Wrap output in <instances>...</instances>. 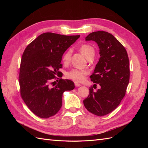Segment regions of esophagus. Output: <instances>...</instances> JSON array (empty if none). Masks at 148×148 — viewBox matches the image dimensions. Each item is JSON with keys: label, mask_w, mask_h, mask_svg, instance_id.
Returning a JSON list of instances; mask_svg holds the SVG:
<instances>
[{"label": "esophagus", "mask_w": 148, "mask_h": 148, "mask_svg": "<svg viewBox=\"0 0 148 148\" xmlns=\"http://www.w3.org/2000/svg\"><path fill=\"white\" fill-rule=\"evenodd\" d=\"M75 85L76 87H79V86H81V84L78 83H77V82H75Z\"/></svg>", "instance_id": "esophagus-1"}]
</instances>
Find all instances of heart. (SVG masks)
<instances>
[{"label":"heart","instance_id":"heart-1","mask_svg":"<svg viewBox=\"0 0 148 148\" xmlns=\"http://www.w3.org/2000/svg\"><path fill=\"white\" fill-rule=\"evenodd\" d=\"M79 51L86 58H88L92 55L95 54V49L94 48L88 44H83L79 47ZM71 50L66 51L62 57V61L65 65L68 64L71 59ZM89 73V71L88 70H79V69H72L68 71L66 73V77L73 80L77 82H83L85 78V76Z\"/></svg>","mask_w":148,"mask_h":148}]
</instances>
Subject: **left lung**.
I'll return each instance as SVG.
<instances>
[{
  "instance_id": "left-lung-1",
  "label": "left lung",
  "mask_w": 148,
  "mask_h": 148,
  "mask_svg": "<svg viewBox=\"0 0 148 148\" xmlns=\"http://www.w3.org/2000/svg\"><path fill=\"white\" fill-rule=\"evenodd\" d=\"M85 39L95 41L99 48L101 57L90 78L100 88L95 92L89 88L83 104L89 112L101 117L114 110L125 95L130 79L129 59L123 46L108 32H92Z\"/></svg>"
}]
</instances>
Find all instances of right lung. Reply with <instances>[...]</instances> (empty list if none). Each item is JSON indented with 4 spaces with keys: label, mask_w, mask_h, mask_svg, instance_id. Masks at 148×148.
I'll return each instance as SVG.
<instances>
[{
    "label": "right lung",
    "mask_w": 148,
    "mask_h": 148,
    "mask_svg": "<svg viewBox=\"0 0 148 148\" xmlns=\"http://www.w3.org/2000/svg\"><path fill=\"white\" fill-rule=\"evenodd\" d=\"M79 37L44 33L25 49L20 68V94L26 105L40 118L56 115L62 107L64 92L75 88L72 81L56 76L62 67L64 53ZM55 79L58 83L51 87Z\"/></svg>",
    "instance_id": "add662e5"
}]
</instances>
